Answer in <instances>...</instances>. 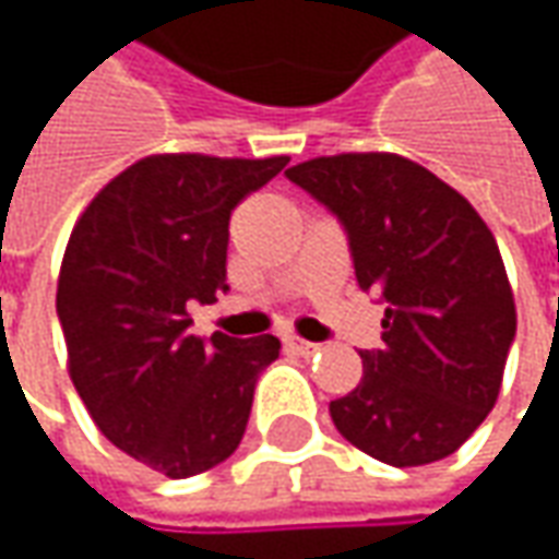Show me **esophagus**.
<instances>
[{"mask_svg":"<svg viewBox=\"0 0 559 559\" xmlns=\"http://www.w3.org/2000/svg\"><path fill=\"white\" fill-rule=\"evenodd\" d=\"M286 348H292L295 355H317V352H320L317 342H305V338H298V335H289V338H286Z\"/></svg>","mask_w":559,"mask_h":559,"instance_id":"34e87169","label":"esophagus"}]
</instances>
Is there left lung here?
Listing matches in <instances>:
<instances>
[{
	"label": "left lung",
	"mask_w": 559,
	"mask_h": 559,
	"mask_svg": "<svg viewBox=\"0 0 559 559\" xmlns=\"http://www.w3.org/2000/svg\"><path fill=\"white\" fill-rule=\"evenodd\" d=\"M348 229L357 286L385 301L382 348L330 401L335 429L392 466L454 454L495 407L516 305L479 211L423 164L392 152H342L295 164Z\"/></svg>",
	"instance_id": "obj_1"
}]
</instances>
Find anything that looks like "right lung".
<instances>
[{
	"label": "right lung",
	"instance_id": "right-lung-1",
	"mask_svg": "<svg viewBox=\"0 0 559 559\" xmlns=\"http://www.w3.org/2000/svg\"><path fill=\"white\" fill-rule=\"evenodd\" d=\"M289 164L148 155L120 170L76 217L55 308L68 373L98 432L167 479L226 461L246 436L258 373L276 335L202 342L189 301L226 289L229 214Z\"/></svg>",
	"mask_w": 559,
	"mask_h": 559
}]
</instances>
